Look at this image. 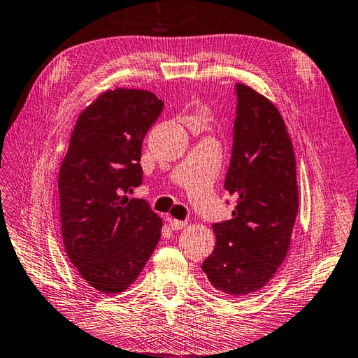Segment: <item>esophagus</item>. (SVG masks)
Instances as JSON below:
<instances>
[{"mask_svg": "<svg viewBox=\"0 0 358 358\" xmlns=\"http://www.w3.org/2000/svg\"><path fill=\"white\" fill-rule=\"evenodd\" d=\"M167 222H169V226L171 229L173 231H178V229H183V227H186V222H181V220H177V218H167Z\"/></svg>", "mask_w": 358, "mask_h": 358, "instance_id": "34e87169", "label": "esophagus"}]
</instances>
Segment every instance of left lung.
I'll return each instance as SVG.
<instances>
[{
    "label": "left lung",
    "instance_id": "1",
    "mask_svg": "<svg viewBox=\"0 0 358 358\" xmlns=\"http://www.w3.org/2000/svg\"><path fill=\"white\" fill-rule=\"evenodd\" d=\"M237 118L224 189L237 199L232 218L215 223V248L201 269L217 291H260L287 255L296 214L295 155L278 109L252 87L237 85Z\"/></svg>",
    "mask_w": 358,
    "mask_h": 358
}]
</instances>
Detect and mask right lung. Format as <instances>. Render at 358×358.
<instances>
[{
  "label": "right lung",
  "instance_id": "add662e5",
  "mask_svg": "<svg viewBox=\"0 0 358 358\" xmlns=\"http://www.w3.org/2000/svg\"><path fill=\"white\" fill-rule=\"evenodd\" d=\"M162 110L149 90H106L80 113L59 167L66 254L101 294L124 292L162 235V218L149 204L124 195L141 185L143 138Z\"/></svg>",
  "mask_w": 358,
  "mask_h": 358
}]
</instances>
